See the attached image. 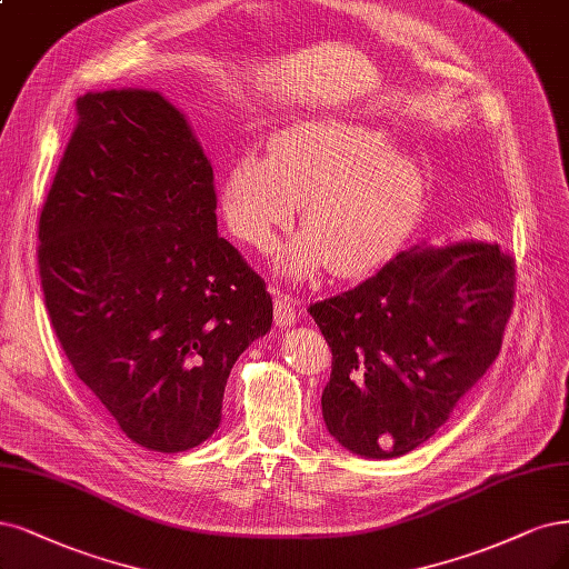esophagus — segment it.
<instances>
[{
	"label": "esophagus",
	"instance_id": "1",
	"mask_svg": "<svg viewBox=\"0 0 569 569\" xmlns=\"http://www.w3.org/2000/svg\"><path fill=\"white\" fill-rule=\"evenodd\" d=\"M272 299H276V325L278 327H291L293 322H297L299 308H301L299 299H293V297H289V293L278 291V289H272Z\"/></svg>",
	"mask_w": 569,
	"mask_h": 569
}]
</instances>
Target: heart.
I'll return each instance as SVG.
<instances>
[{
  "mask_svg": "<svg viewBox=\"0 0 569 569\" xmlns=\"http://www.w3.org/2000/svg\"><path fill=\"white\" fill-rule=\"evenodd\" d=\"M423 202V173L383 129L312 117L272 136L268 158L242 154L221 183L234 234L270 249L299 209L306 234L278 259L282 276L362 278L405 242Z\"/></svg>",
  "mask_w": 569,
  "mask_h": 569,
  "instance_id": "1",
  "label": "heart"
}]
</instances>
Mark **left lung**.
<instances>
[{
  "label": "left lung",
  "instance_id": "8db88e82",
  "mask_svg": "<svg viewBox=\"0 0 569 569\" xmlns=\"http://www.w3.org/2000/svg\"><path fill=\"white\" fill-rule=\"evenodd\" d=\"M516 261L487 242L417 244L308 312L331 348L327 430L352 455L426 442L499 356Z\"/></svg>",
  "mask_w": 569,
  "mask_h": 569
}]
</instances>
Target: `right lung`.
Instances as JSON below:
<instances>
[{"mask_svg":"<svg viewBox=\"0 0 569 569\" xmlns=\"http://www.w3.org/2000/svg\"><path fill=\"white\" fill-rule=\"evenodd\" d=\"M39 278L74 375L127 438L186 452L221 423L272 299L217 230L213 171L158 91L77 98V127L39 217Z\"/></svg>","mask_w":569,"mask_h":569,"instance_id":"1","label":"right lung"}]
</instances>
